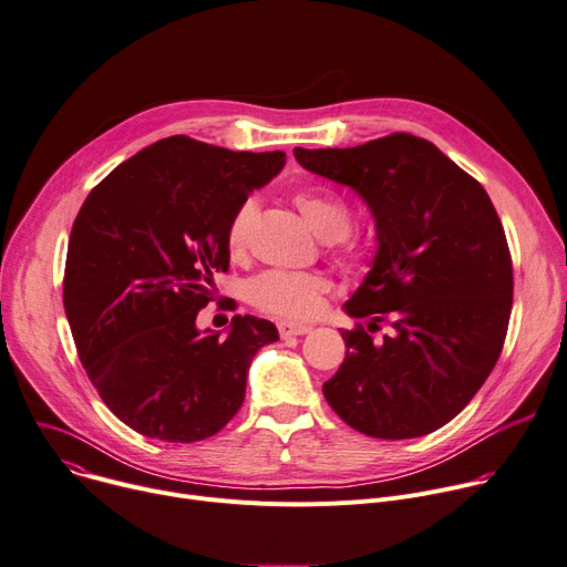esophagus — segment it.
Returning <instances> with one entry per match:
<instances>
[{"mask_svg":"<svg viewBox=\"0 0 567 567\" xmlns=\"http://www.w3.org/2000/svg\"><path fill=\"white\" fill-rule=\"evenodd\" d=\"M312 328L305 323H291V321H280L278 323V332L280 337H298V334H307Z\"/></svg>","mask_w":567,"mask_h":567,"instance_id":"1","label":"esophagus"}]
</instances>
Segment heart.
Wrapping results in <instances>:
<instances>
[{"instance_id": "1", "label": "heart", "mask_w": 567, "mask_h": 567, "mask_svg": "<svg viewBox=\"0 0 567 567\" xmlns=\"http://www.w3.org/2000/svg\"><path fill=\"white\" fill-rule=\"evenodd\" d=\"M296 208L302 213L312 230L334 241L346 252L359 248V241L350 235L352 213L348 203L328 189H302L293 196ZM257 217L255 198H246L239 203V208L233 213L226 228V244L237 255L246 248L252 224ZM330 291V280L321 271H280L271 269L260 276H255L248 287V300L257 310L287 317V319H307L312 317L321 298Z\"/></svg>"}]
</instances>
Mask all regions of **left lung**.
<instances>
[{"instance_id": "left-lung-1", "label": "left lung", "mask_w": 567, "mask_h": 567, "mask_svg": "<svg viewBox=\"0 0 567 567\" xmlns=\"http://www.w3.org/2000/svg\"><path fill=\"white\" fill-rule=\"evenodd\" d=\"M296 161L362 196L378 255L346 302V359L323 395L352 430L414 439L450 423L497 364L513 265L486 189L432 142L391 133L350 148H293ZM392 332L375 342L370 332Z\"/></svg>"}]
</instances>
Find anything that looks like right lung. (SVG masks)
Here are the masks:
<instances>
[{"instance_id":"1","label":"right lung","mask_w":567,"mask_h":567,"mask_svg":"<svg viewBox=\"0 0 567 567\" xmlns=\"http://www.w3.org/2000/svg\"><path fill=\"white\" fill-rule=\"evenodd\" d=\"M285 158L174 135L135 153L83 200L63 305L90 382L131 430L194 443L239 411L252 357L278 330L235 317L219 339L196 330V315L230 267L233 213Z\"/></svg>"}]
</instances>
